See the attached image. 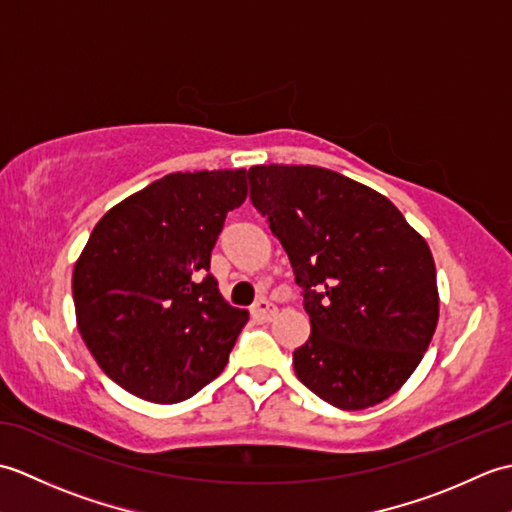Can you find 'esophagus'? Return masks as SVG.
I'll list each match as a JSON object with an SVG mask.
<instances>
[{"instance_id":"esophagus-1","label":"esophagus","mask_w":512,"mask_h":512,"mask_svg":"<svg viewBox=\"0 0 512 512\" xmlns=\"http://www.w3.org/2000/svg\"><path fill=\"white\" fill-rule=\"evenodd\" d=\"M250 314H253V317L257 319V321H270L277 314V308L273 306V303L270 301H266V299H259L253 308H250Z\"/></svg>"}]
</instances>
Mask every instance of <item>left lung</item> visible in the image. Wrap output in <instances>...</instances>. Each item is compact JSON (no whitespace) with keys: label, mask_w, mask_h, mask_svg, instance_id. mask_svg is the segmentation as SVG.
Listing matches in <instances>:
<instances>
[{"label":"left lung","mask_w":512,"mask_h":512,"mask_svg":"<svg viewBox=\"0 0 512 512\" xmlns=\"http://www.w3.org/2000/svg\"><path fill=\"white\" fill-rule=\"evenodd\" d=\"M248 182L310 314V339L292 354L297 378L345 411L396 394L438 325L424 237L385 195L330 169L257 165Z\"/></svg>","instance_id":"left-lung-1"}]
</instances>
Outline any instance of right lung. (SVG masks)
<instances>
[{"label":"right lung","mask_w":512,"mask_h":512,"mask_svg":"<svg viewBox=\"0 0 512 512\" xmlns=\"http://www.w3.org/2000/svg\"><path fill=\"white\" fill-rule=\"evenodd\" d=\"M246 171H187L107 211L76 259L72 295L85 345L116 385L143 400H187L222 374L248 312L209 273Z\"/></svg>","instance_id":"obj_1"}]
</instances>
